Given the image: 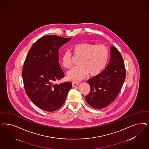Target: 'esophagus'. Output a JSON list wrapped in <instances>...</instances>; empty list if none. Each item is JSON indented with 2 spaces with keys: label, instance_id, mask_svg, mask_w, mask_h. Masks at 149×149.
Here are the masks:
<instances>
[{
  "label": "esophagus",
  "instance_id": "esophagus-1",
  "mask_svg": "<svg viewBox=\"0 0 149 149\" xmlns=\"http://www.w3.org/2000/svg\"><path fill=\"white\" fill-rule=\"evenodd\" d=\"M72 84L73 86H76L79 85V83L76 82H72Z\"/></svg>",
  "mask_w": 149,
  "mask_h": 149
}]
</instances>
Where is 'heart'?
I'll return each instance as SVG.
<instances>
[{
    "instance_id": "heart-1",
    "label": "heart",
    "mask_w": 149,
    "mask_h": 149,
    "mask_svg": "<svg viewBox=\"0 0 149 149\" xmlns=\"http://www.w3.org/2000/svg\"><path fill=\"white\" fill-rule=\"evenodd\" d=\"M71 50L73 56L79 58L77 63L79 66L67 72V78L73 81L82 80L87 74L90 77L98 75L105 67L109 56L108 48L103 44L79 43L73 45ZM61 63L65 68L72 67L73 57L70 51L63 53Z\"/></svg>"
}]
</instances>
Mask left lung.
<instances>
[{"instance_id": "left-lung-1", "label": "left lung", "mask_w": 149, "mask_h": 149, "mask_svg": "<svg viewBox=\"0 0 149 149\" xmlns=\"http://www.w3.org/2000/svg\"><path fill=\"white\" fill-rule=\"evenodd\" d=\"M125 68L123 58L115 47H111V57L105 70L87 81L91 91L85 97L94 109H102L116 99L125 82Z\"/></svg>"}]
</instances>
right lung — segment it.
<instances>
[{"label": "right lung", "mask_w": 149, "mask_h": 149, "mask_svg": "<svg viewBox=\"0 0 149 149\" xmlns=\"http://www.w3.org/2000/svg\"><path fill=\"white\" fill-rule=\"evenodd\" d=\"M71 38L48 35L37 40L29 49L22 69L24 90L39 108L57 110L65 101L71 82L55 84L65 76L58 63V51Z\"/></svg>", "instance_id": "add662e5"}]
</instances>
